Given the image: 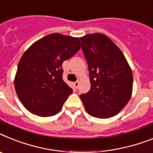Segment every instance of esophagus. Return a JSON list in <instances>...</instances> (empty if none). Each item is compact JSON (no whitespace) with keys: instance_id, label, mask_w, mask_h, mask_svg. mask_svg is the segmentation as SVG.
<instances>
[{"instance_id":"esophagus-1","label":"esophagus","mask_w":153,"mask_h":153,"mask_svg":"<svg viewBox=\"0 0 153 153\" xmlns=\"http://www.w3.org/2000/svg\"><path fill=\"white\" fill-rule=\"evenodd\" d=\"M79 82L77 81V82H74V86L75 87V88H77L78 87H79Z\"/></svg>"}]
</instances>
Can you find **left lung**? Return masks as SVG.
<instances>
[{"mask_svg": "<svg viewBox=\"0 0 153 153\" xmlns=\"http://www.w3.org/2000/svg\"><path fill=\"white\" fill-rule=\"evenodd\" d=\"M88 64L91 88L80 98L89 115L109 118L130 100L133 74L126 58L110 38L102 33L81 37Z\"/></svg>", "mask_w": 153, "mask_h": 153, "instance_id": "8db88e82", "label": "left lung"}]
</instances>
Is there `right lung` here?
<instances>
[{
	"label": "right lung",
	"instance_id": "add662e5",
	"mask_svg": "<svg viewBox=\"0 0 153 153\" xmlns=\"http://www.w3.org/2000/svg\"><path fill=\"white\" fill-rule=\"evenodd\" d=\"M79 38L52 33L27 49L18 65L15 88L19 100L32 114H58L72 88L63 80L62 64L80 49Z\"/></svg>",
	"mask_w": 153,
	"mask_h": 153
}]
</instances>
